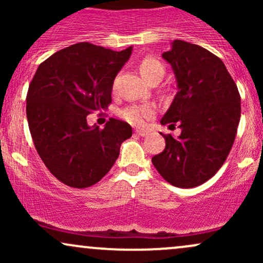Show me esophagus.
<instances>
[{"label":"esophagus","mask_w":263,"mask_h":263,"mask_svg":"<svg viewBox=\"0 0 263 263\" xmlns=\"http://www.w3.org/2000/svg\"><path fill=\"white\" fill-rule=\"evenodd\" d=\"M135 134H136V135H138V136H141V137H144V136L148 135V132L144 131V129H136Z\"/></svg>","instance_id":"esophagus-1"}]
</instances>
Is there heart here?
<instances>
[{"instance_id":"obj_1","label":"heart","mask_w":263,"mask_h":263,"mask_svg":"<svg viewBox=\"0 0 263 263\" xmlns=\"http://www.w3.org/2000/svg\"><path fill=\"white\" fill-rule=\"evenodd\" d=\"M140 73L147 81H152L157 78H163L164 75V66L158 59L152 57H146L141 60ZM156 112V107L152 104H142V105H131L120 112V116L126 122L131 123L134 126H142L147 120L151 119Z\"/></svg>"}]
</instances>
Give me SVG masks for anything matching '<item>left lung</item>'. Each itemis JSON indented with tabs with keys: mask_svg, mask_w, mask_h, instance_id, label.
Listing matches in <instances>:
<instances>
[{
	"mask_svg": "<svg viewBox=\"0 0 263 263\" xmlns=\"http://www.w3.org/2000/svg\"><path fill=\"white\" fill-rule=\"evenodd\" d=\"M173 68L178 92L162 125L182 128L163 135L165 148L152 158L158 173L178 188H194L222 167L241 116L237 86L222 60L200 45L176 39L162 54Z\"/></svg>",
	"mask_w": 263,
	"mask_h": 263,
	"instance_id": "8db88e82",
	"label": "left lung"
}]
</instances>
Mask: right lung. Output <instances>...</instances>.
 Returning a JSON list of instances; mask_svg holds the SVG:
<instances>
[{"label": "right lung", "instance_id": "obj_1", "mask_svg": "<svg viewBox=\"0 0 263 263\" xmlns=\"http://www.w3.org/2000/svg\"><path fill=\"white\" fill-rule=\"evenodd\" d=\"M132 47L121 52L87 43L54 53L38 66L27 92V120L39 157L57 179L87 188L104 178L132 136L127 122L110 119L89 127L87 115L106 110L112 84Z\"/></svg>", "mask_w": 263, "mask_h": 263}]
</instances>
